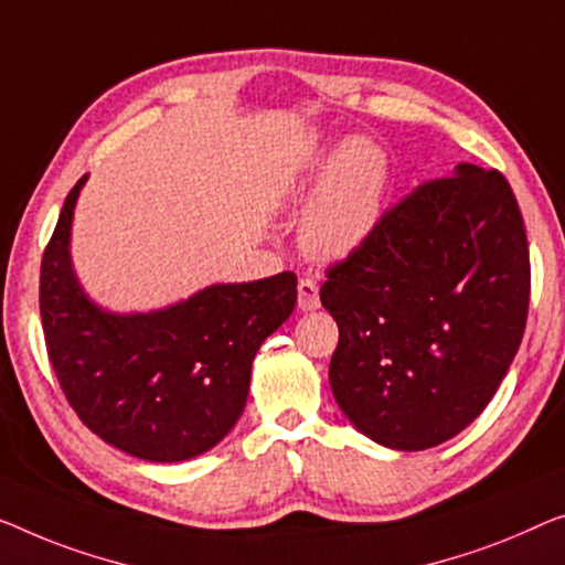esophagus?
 <instances>
[{
	"mask_svg": "<svg viewBox=\"0 0 565 565\" xmlns=\"http://www.w3.org/2000/svg\"><path fill=\"white\" fill-rule=\"evenodd\" d=\"M299 309L301 311H315V309H319V305H322V301H319V286L311 281V279H301L299 281Z\"/></svg>",
	"mask_w": 565,
	"mask_h": 565,
	"instance_id": "obj_1",
	"label": "esophagus"
}]
</instances>
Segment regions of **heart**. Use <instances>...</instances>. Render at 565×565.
Instances as JSON below:
<instances>
[{
  "label": "heart",
  "instance_id": "1",
  "mask_svg": "<svg viewBox=\"0 0 565 565\" xmlns=\"http://www.w3.org/2000/svg\"><path fill=\"white\" fill-rule=\"evenodd\" d=\"M388 164L365 137L332 139L309 134L271 167L266 202L274 210H305L299 248L319 264L355 256L383 217Z\"/></svg>",
  "mask_w": 565,
  "mask_h": 565
}]
</instances>
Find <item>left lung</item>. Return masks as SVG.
I'll return each instance as SVG.
<instances>
[{"label":"left lung","instance_id":"8db88e82","mask_svg":"<svg viewBox=\"0 0 565 565\" xmlns=\"http://www.w3.org/2000/svg\"><path fill=\"white\" fill-rule=\"evenodd\" d=\"M340 327L337 406L375 444L449 441L498 393L523 340L530 258L508 180L459 162L381 217L319 291Z\"/></svg>","mask_w":565,"mask_h":565}]
</instances>
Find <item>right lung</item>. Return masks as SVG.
I'll return each instance as SVG.
<instances>
[{
	"instance_id": "right-lung-1",
	"label": "right lung",
	"mask_w": 565,
	"mask_h": 565,
	"mask_svg": "<svg viewBox=\"0 0 565 565\" xmlns=\"http://www.w3.org/2000/svg\"><path fill=\"white\" fill-rule=\"evenodd\" d=\"M88 174L65 198L40 268L53 370L75 414L129 457L174 465L228 436L246 408L260 344L297 305L291 271L210 284L149 311L96 305L75 274L71 233Z\"/></svg>"
}]
</instances>
